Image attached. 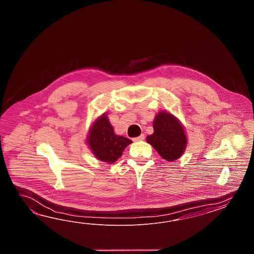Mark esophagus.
<instances>
[{"instance_id": "1", "label": "esophagus", "mask_w": 254, "mask_h": 254, "mask_svg": "<svg viewBox=\"0 0 254 254\" xmlns=\"http://www.w3.org/2000/svg\"><path fill=\"white\" fill-rule=\"evenodd\" d=\"M144 138H145V136H144L143 134H141L140 136L134 137V138H133V141H141V140H144Z\"/></svg>"}]
</instances>
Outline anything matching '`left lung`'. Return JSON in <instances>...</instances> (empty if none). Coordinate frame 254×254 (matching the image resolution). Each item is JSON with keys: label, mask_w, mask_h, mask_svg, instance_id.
I'll use <instances>...</instances> for the list:
<instances>
[{"label": "left lung", "mask_w": 254, "mask_h": 254, "mask_svg": "<svg viewBox=\"0 0 254 254\" xmlns=\"http://www.w3.org/2000/svg\"><path fill=\"white\" fill-rule=\"evenodd\" d=\"M153 129V134L147 136V142L164 160L179 159L187 144L185 129L179 121L168 112H161L155 118Z\"/></svg>", "instance_id": "left-lung-1"}]
</instances>
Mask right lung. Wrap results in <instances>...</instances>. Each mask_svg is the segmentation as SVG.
Masks as SVG:
<instances>
[{"mask_svg":"<svg viewBox=\"0 0 254 254\" xmlns=\"http://www.w3.org/2000/svg\"><path fill=\"white\" fill-rule=\"evenodd\" d=\"M132 141L123 136H117L106 116L93 123L88 136V144L100 161L111 164L118 161L126 147Z\"/></svg>","mask_w":254,"mask_h":254,"instance_id":"right-lung-1","label":"right lung"}]
</instances>
